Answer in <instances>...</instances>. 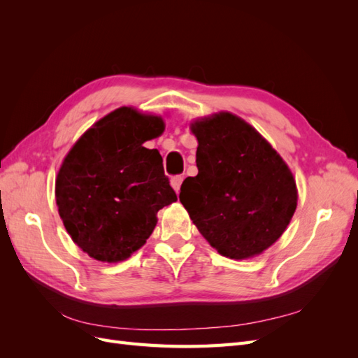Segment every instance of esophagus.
Returning a JSON list of instances; mask_svg holds the SVG:
<instances>
[{"label": "esophagus", "mask_w": 358, "mask_h": 358, "mask_svg": "<svg viewBox=\"0 0 358 358\" xmlns=\"http://www.w3.org/2000/svg\"><path fill=\"white\" fill-rule=\"evenodd\" d=\"M182 182H183V176H182V175L173 176V178H171V180H170V183H171L173 189H175L176 192H179V191H180V185H182Z\"/></svg>", "instance_id": "obj_1"}]
</instances>
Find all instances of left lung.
<instances>
[{"instance_id": "left-lung-1", "label": "left lung", "mask_w": 358, "mask_h": 358, "mask_svg": "<svg viewBox=\"0 0 358 358\" xmlns=\"http://www.w3.org/2000/svg\"><path fill=\"white\" fill-rule=\"evenodd\" d=\"M199 140V175L187 178L179 200L221 255L243 259L272 246L297 208L285 161L255 128L229 112L191 125Z\"/></svg>"}]
</instances>
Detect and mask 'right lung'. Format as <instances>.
Instances as JSON below:
<instances>
[{
	"mask_svg": "<svg viewBox=\"0 0 358 358\" xmlns=\"http://www.w3.org/2000/svg\"><path fill=\"white\" fill-rule=\"evenodd\" d=\"M159 116L119 107L86 131L58 171L55 196L73 242L99 262L117 263L146 243L157 212L178 200L157 149Z\"/></svg>",
	"mask_w": 358,
	"mask_h": 358,
	"instance_id": "add662e5",
	"label": "right lung"
}]
</instances>
